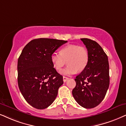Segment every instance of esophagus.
I'll return each mask as SVG.
<instances>
[{
  "label": "esophagus",
  "instance_id": "34e87169",
  "mask_svg": "<svg viewBox=\"0 0 126 126\" xmlns=\"http://www.w3.org/2000/svg\"><path fill=\"white\" fill-rule=\"evenodd\" d=\"M63 81H64V82H66V81L68 79V77H65V76H63Z\"/></svg>",
  "mask_w": 126,
  "mask_h": 126
}]
</instances>
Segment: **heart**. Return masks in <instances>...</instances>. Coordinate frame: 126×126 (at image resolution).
Wrapping results in <instances>:
<instances>
[{
	"mask_svg": "<svg viewBox=\"0 0 126 126\" xmlns=\"http://www.w3.org/2000/svg\"><path fill=\"white\" fill-rule=\"evenodd\" d=\"M50 59L56 70L60 71L66 64L68 66L62 71L61 73L71 76L78 71L85 69L89 61V53L85 47L77 45H68L61 49L60 53L53 52Z\"/></svg>",
	"mask_w": 126,
	"mask_h": 126,
	"instance_id": "1",
	"label": "heart"
}]
</instances>
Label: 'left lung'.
<instances>
[{"label":"left lung","mask_w":126,"mask_h":126,"mask_svg":"<svg viewBox=\"0 0 126 126\" xmlns=\"http://www.w3.org/2000/svg\"><path fill=\"white\" fill-rule=\"evenodd\" d=\"M89 53L85 69L75 79L72 94L76 102L86 109L98 106L105 96L109 86L108 58L101 46L88 38H81Z\"/></svg>","instance_id":"8db88e82"}]
</instances>
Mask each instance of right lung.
Masks as SVG:
<instances>
[{
  "label": "right lung",
  "instance_id": "1",
  "mask_svg": "<svg viewBox=\"0 0 126 126\" xmlns=\"http://www.w3.org/2000/svg\"><path fill=\"white\" fill-rule=\"evenodd\" d=\"M67 42L50 38L33 39L25 45L19 56V89L25 101L36 109L50 106L63 84V76L53 67L50 56Z\"/></svg>",
  "mask_w": 126,
  "mask_h": 126
}]
</instances>
